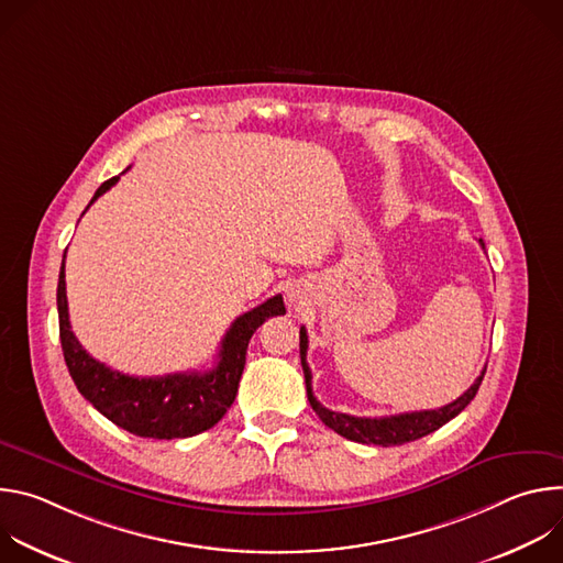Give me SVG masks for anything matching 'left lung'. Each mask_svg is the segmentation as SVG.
Returning <instances> with one entry per match:
<instances>
[{
	"mask_svg": "<svg viewBox=\"0 0 563 563\" xmlns=\"http://www.w3.org/2000/svg\"><path fill=\"white\" fill-rule=\"evenodd\" d=\"M478 245L486 250L484 240L481 238H478ZM300 363H302L309 406L318 415V419L323 421L328 428H332L336 434H341L350 441L374 443V445H383V448L417 441V439L439 430L448 421H452L461 410L467 408L470 400L476 396L478 385H481V380H484V374H486V367H484V372H481V376H476V380L470 385L467 391H463L456 400H452V404H448L439 410H421V412H406V415H396V417L369 419V417H350L343 412H332L318 404L313 391H311V372L307 365V332H305V328H300Z\"/></svg>",
	"mask_w": 563,
	"mask_h": 563,
	"instance_id": "obj_1",
	"label": "left lung"
}]
</instances>
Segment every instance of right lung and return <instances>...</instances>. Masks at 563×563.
I'll return each mask as SVG.
<instances>
[{"instance_id": "add662e5", "label": "right lung", "mask_w": 563, "mask_h": 563, "mask_svg": "<svg viewBox=\"0 0 563 563\" xmlns=\"http://www.w3.org/2000/svg\"><path fill=\"white\" fill-rule=\"evenodd\" d=\"M120 178L100 185L89 207ZM87 207V209H89ZM66 258V254H64ZM59 341L73 383L89 404L118 428L144 439H187L213 428L231 408L245 369L247 345L269 316H283L285 302L276 294L238 316L227 330L218 363L209 372H178L167 376H129L96 361L70 332L64 261L57 283Z\"/></svg>"}]
</instances>
